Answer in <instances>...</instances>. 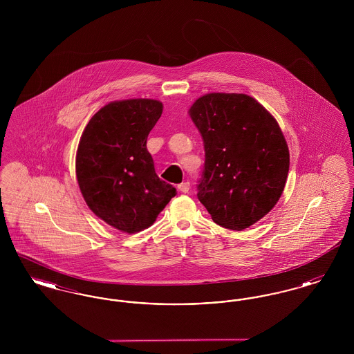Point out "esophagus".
Segmentation results:
<instances>
[{"mask_svg":"<svg viewBox=\"0 0 354 354\" xmlns=\"http://www.w3.org/2000/svg\"><path fill=\"white\" fill-rule=\"evenodd\" d=\"M178 189L180 191V192H188L189 191V182H183V183H180V185H178Z\"/></svg>","mask_w":354,"mask_h":354,"instance_id":"obj_1","label":"esophagus"}]
</instances>
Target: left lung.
I'll return each mask as SVG.
<instances>
[{
	"instance_id": "obj_1",
	"label": "left lung",
	"mask_w": 354,
	"mask_h": 354,
	"mask_svg": "<svg viewBox=\"0 0 354 354\" xmlns=\"http://www.w3.org/2000/svg\"><path fill=\"white\" fill-rule=\"evenodd\" d=\"M188 113L205 152L198 199L221 227H251L286 187L289 150L279 123L254 98L235 93L205 94Z\"/></svg>"
}]
</instances>
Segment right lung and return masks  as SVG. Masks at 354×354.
Instances as JSON below:
<instances>
[{"mask_svg": "<svg viewBox=\"0 0 354 354\" xmlns=\"http://www.w3.org/2000/svg\"><path fill=\"white\" fill-rule=\"evenodd\" d=\"M162 102H110L84 127L75 158L80 189L88 208L126 234L149 228L175 187L159 179L147 136L160 118Z\"/></svg>", "mask_w": 354, "mask_h": 354, "instance_id": "1", "label": "right lung"}]
</instances>
